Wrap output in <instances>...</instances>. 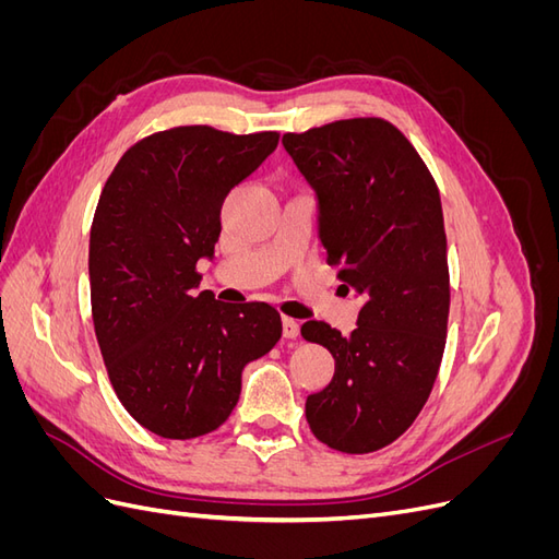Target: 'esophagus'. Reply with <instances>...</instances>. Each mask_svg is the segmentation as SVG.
I'll use <instances>...</instances> for the list:
<instances>
[{
    "label": "esophagus",
    "mask_w": 559,
    "mask_h": 559,
    "mask_svg": "<svg viewBox=\"0 0 559 559\" xmlns=\"http://www.w3.org/2000/svg\"><path fill=\"white\" fill-rule=\"evenodd\" d=\"M300 331V324L292 317H282V333L284 337H296Z\"/></svg>",
    "instance_id": "esophagus-1"
}]
</instances>
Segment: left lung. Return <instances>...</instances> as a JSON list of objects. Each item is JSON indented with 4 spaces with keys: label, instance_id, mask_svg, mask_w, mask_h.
Returning <instances> with one entry per match:
<instances>
[{
    "label": "left lung",
    "instance_id": "obj_1",
    "mask_svg": "<svg viewBox=\"0 0 559 559\" xmlns=\"http://www.w3.org/2000/svg\"><path fill=\"white\" fill-rule=\"evenodd\" d=\"M282 144L319 202V238L337 280L361 300L349 335L306 321V341L335 359L306 401L317 441L366 454L417 419L441 368L450 270L441 193L405 134L384 118H343Z\"/></svg>",
    "mask_w": 559,
    "mask_h": 559
}]
</instances>
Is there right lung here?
I'll return each mask as SVG.
<instances>
[{"instance_id": "right-lung-1", "label": "right lung", "mask_w": 559, "mask_h": 559, "mask_svg": "<svg viewBox=\"0 0 559 559\" xmlns=\"http://www.w3.org/2000/svg\"><path fill=\"white\" fill-rule=\"evenodd\" d=\"M280 132L179 126L132 144L111 170L91 226V308L123 408L175 441L218 429L242 368L275 347L267 302L214 300L198 261L212 257L230 189L273 154Z\"/></svg>"}]
</instances>
